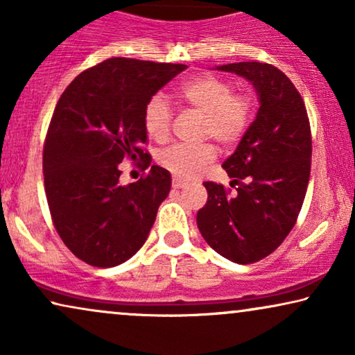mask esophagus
<instances>
[{
	"label": "esophagus",
	"instance_id": "esophagus-1",
	"mask_svg": "<svg viewBox=\"0 0 355 355\" xmlns=\"http://www.w3.org/2000/svg\"><path fill=\"white\" fill-rule=\"evenodd\" d=\"M186 186H187L186 181H182V179H179V178H173V187L174 189H182Z\"/></svg>",
	"mask_w": 355,
	"mask_h": 355
}]
</instances>
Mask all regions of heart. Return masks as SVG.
Returning <instances> with one entry per match:
<instances>
[{"label":"heart","instance_id":"heart-1","mask_svg":"<svg viewBox=\"0 0 355 355\" xmlns=\"http://www.w3.org/2000/svg\"><path fill=\"white\" fill-rule=\"evenodd\" d=\"M176 96L182 103L203 113L202 135L213 137L223 147L241 142L250 128L254 100L244 92H234V84L225 77L202 74L182 82ZM144 129L150 139L164 142L171 129V111L162 95H155L144 108ZM216 157L211 144L198 147L173 145L158 153L159 166L178 178H193Z\"/></svg>","mask_w":355,"mask_h":355}]
</instances>
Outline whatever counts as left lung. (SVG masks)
Listing matches in <instances>:
<instances>
[{
  "label": "left lung",
  "instance_id": "8db88e82",
  "mask_svg": "<svg viewBox=\"0 0 355 355\" xmlns=\"http://www.w3.org/2000/svg\"><path fill=\"white\" fill-rule=\"evenodd\" d=\"M254 84L260 108L236 152L223 163L231 189L203 182L197 213L207 244L234 263H255L283 244L302 208L310 178L312 134L305 103L289 77L266 62L218 67Z\"/></svg>",
  "mask_w": 355,
  "mask_h": 355
}]
</instances>
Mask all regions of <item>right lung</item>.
I'll return each mask as SVG.
<instances>
[{"mask_svg":"<svg viewBox=\"0 0 355 355\" xmlns=\"http://www.w3.org/2000/svg\"><path fill=\"white\" fill-rule=\"evenodd\" d=\"M186 67L110 58L80 72L58 100L43 145L46 200L58 234L85 263L121 265L147 241L171 174L150 164L144 108ZM124 159L150 171L121 187Z\"/></svg>","mask_w":355,"mask_h":355,"instance_id":"obj_1","label":"right lung"}]
</instances>
